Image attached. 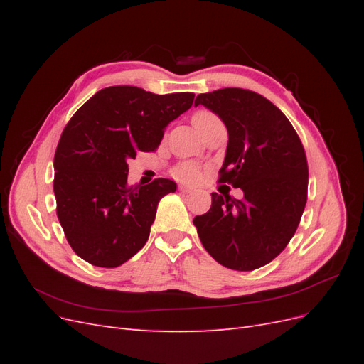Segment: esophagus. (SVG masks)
Here are the masks:
<instances>
[{"mask_svg": "<svg viewBox=\"0 0 364 364\" xmlns=\"http://www.w3.org/2000/svg\"><path fill=\"white\" fill-rule=\"evenodd\" d=\"M179 191L185 193V194H191V193H194V188H191V186H186V185H179Z\"/></svg>", "mask_w": 364, "mask_h": 364, "instance_id": "esophagus-1", "label": "esophagus"}]
</instances>
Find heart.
Segmentation results:
<instances>
[{"label":"heart","mask_w":364,"mask_h":364,"mask_svg":"<svg viewBox=\"0 0 364 364\" xmlns=\"http://www.w3.org/2000/svg\"><path fill=\"white\" fill-rule=\"evenodd\" d=\"M214 117H215L214 114L208 112V111H199V112H196V114L193 115V124H194V127H196L197 124L202 123V121L209 119V118H214ZM173 174H174L176 178H178L179 181H183V182H196L197 179L200 178V170H199V167H197V165L193 164V162H182V164H179V165H176L174 170H173Z\"/></svg>","instance_id":"heart-1"}]
</instances>
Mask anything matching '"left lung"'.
<instances>
[{
  "label": "left lung",
  "mask_w": 364,
  "mask_h": 364,
  "mask_svg": "<svg viewBox=\"0 0 364 364\" xmlns=\"http://www.w3.org/2000/svg\"><path fill=\"white\" fill-rule=\"evenodd\" d=\"M223 121L228 149L218 182L245 197L213 193V205L193 223L203 247L222 266L249 272L266 266L289 245L306 203L308 164L289 118L266 97L241 87L197 95Z\"/></svg>",
  "instance_id": "left-lung-1"
}]
</instances>
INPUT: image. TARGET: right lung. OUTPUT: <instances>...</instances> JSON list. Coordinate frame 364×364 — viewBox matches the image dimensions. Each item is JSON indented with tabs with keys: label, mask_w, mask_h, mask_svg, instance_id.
<instances>
[{
	"label": "right lung",
	"mask_w": 364,
	"mask_h": 364,
	"mask_svg": "<svg viewBox=\"0 0 364 364\" xmlns=\"http://www.w3.org/2000/svg\"><path fill=\"white\" fill-rule=\"evenodd\" d=\"M193 100V92L109 86L68 121L54 155L53 188L65 237L82 259L112 269L146 245L158 203L176 183L158 178L129 186L127 162L156 150L165 127Z\"/></svg>",
	"instance_id": "1"
}]
</instances>
